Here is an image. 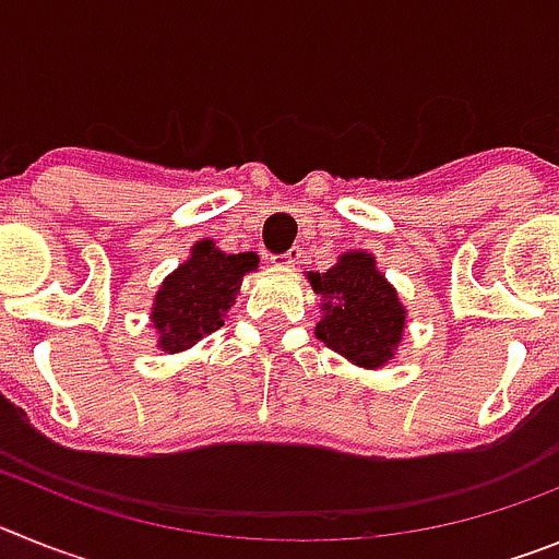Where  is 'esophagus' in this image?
<instances>
[{
    "instance_id": "esophagus-1",
    "label": "esophagus",
    "mask_w": 559,
    "mask_h": 559,
    "mask_svg": "<svg viewBox=\"0 0 559 559\" xmlns=\"http://www.w3.org/2000/svg\"><path fill=\"white\" fill-rule=\"evenodd\" d=\"M274 263L276 265H285V269H296V265L302 263V249H288L285 251V254H280V257H274Z\"/></svg>"
}]
</instances>
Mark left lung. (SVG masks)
Returning <instances> with one entry per match:
<instances>
[{
    "label": "left lung",
    "instance_id": "left-lung-1",
    "mask_svg": "<svg viewBox=\"0 0 559 559\" xmlns=\"http://www.w3.org/2000/svg\"><path fill=\"white\" fill-rule=\"evenodd\" d=\"M322 296L316 338L360 369H383L397 355L408 328V310L397 288L380 274L374 254L353 249L338 254L333 269L305 271Z\"/></svg>",
    "mask_w": 559,
    "mask_h": 559
}]
</instances>
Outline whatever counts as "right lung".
Segmentation results:
<instances>
[{
  "label": "right lung",
  "instance_id": "obj_1",
  "mask_svg": "<svg viewBox=\"0 0 559 559\" xmlns=\"http://www.w3.org/2000/svg\"><path fill=\"white\" fill-rule=\"evenodd\" d=\"M257 265L260 257L254 251L226 254L206 237L192 243L190 257L162 280L153 296L151 324L156 330V347L170 355L185 353L212 330L224 328L243 276L257 271Z\"/></svg>",
  "mask_w": 559,
  "mask_h": 559
}]
</instances>
